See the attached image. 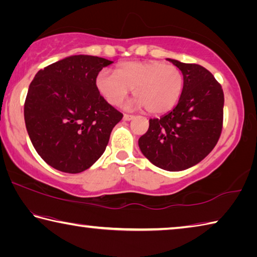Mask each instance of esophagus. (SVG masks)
I'll return each instance as SVG.
<instances>
[{
	"mask_svg": "<svg viewBox=\"0 0 257 257\" xmlns=\"http://www.w3.org/2000/svg\"><path fill=\"white\" fill-rule=\"evenodd\" d=\"M133 119H134V115H132V114H123V120L129 121V120H133Z\"/></svg>",
	"mask_w": 257,
	"mask_h": 257,
	"instance_id": "obj_1",
	"label": "esophagus"
}]
</instances>
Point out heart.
I'll list each match as a JSON object with an SVG mask.
<instances>
[{
	"instance_id": "obj_1",
	"label": "heart",
	"mask_w": 257,
	"mask_h": 257,
	"mask_svg": "<svg viewBox=\"0 0 257 257\" xmlns=\"http://www.w3.org/2000/svg\"><path fill=\"white\" fill-rule=\"evenodd\" d=\"M184 85L180 69L160 61L127 62L116 69V76L103 70L96 78L98 92L108 104L120 105L130 89L137 105L153 114L171 110L179 101Z\"/></svg>"
}]
</instances>
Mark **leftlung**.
I'll return each instance as SVG.
<instances>
[{"instance_id": "8db88e82", "label": "left lung", "mask_w": 257, "mask_h": 257, "mask_svg": "<svg viewBox=\"0 0 257 257\" xmlns=\"http://www.w3.org/2000/svg\"><path fill=\"white\" fill-rule=\"evenodd\" d=\"M168 60L184 73V90L173 110L150 119L138 145L156 167L181 171L201 162L216 145L222 133L224 95L207 69Z\"/></svg>"}]
</instances>
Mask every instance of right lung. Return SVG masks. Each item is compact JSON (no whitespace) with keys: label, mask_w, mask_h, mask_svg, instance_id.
I'll return each mask as SVG.
<instances>
[{"label":"right lung","mask_w":257,"mask_h":257,"mask_svg":"<svg viewBox=\"0 0 257 257\" xmlns=\"http://www.w3.org/2000/svg\"><path fill=\"white\" fill-rule=\"evenodd\" d=\"M112 61L72 55L38 71L25 101V122L38 155L56 170L79 173L101 158L123 114L99 94L96 78Z\"/></svg>","instance_id":"1"}]
</instances>
